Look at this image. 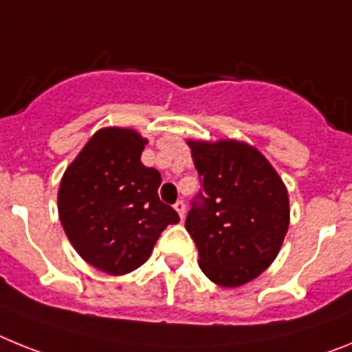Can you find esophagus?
<instances>
[{
	"mask_svg": "<svg viewBox=\"0 0 352 352\" xmlns=\"http://www.w3.org/2000/svg\"><path fill=\"white\" fill-rule=\"evenodd\" d=\"M173 209L177 210V214H179L180 219L186 218V204H184V201H182V200L175 201V206H173Z\"/></svg>",
	"mask_w": 352,
	"mask_h": 352,
	"instance_id": "esophagus-1",
	"label": "esophagus"
}]
</instances>
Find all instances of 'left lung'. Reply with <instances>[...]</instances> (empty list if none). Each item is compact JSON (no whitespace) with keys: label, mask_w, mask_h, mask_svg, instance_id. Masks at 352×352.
Returning <instances> with one entry per match:
<instances>
[{"label":"left lung","mask_w":352,"mask_h":352,"mask_svg":"<svg viewBox=\"0 0 352 352\" xmlns=\"http://www.w3.org/2000/svg\"><path fill=\"white\" fill-rule=\"evenodd\" d=\"M201 180L186 218L198 264L219 287H241L273 264L289 230V193L255 146L237 140H188Z\"/></svg>","instance_id":"obj_1"}]
</instances>
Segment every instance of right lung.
Returning a JSON list of instances; mask_svg holds the SVG:
<instances>
[{
	"label": "right lung",
	"mask_w": 352,
	"mask_h": 352,
	"mask_svg": "<svg viewBox=\"0 0 352 352\" xmlns=\"http://www.w3.org/2000/svg\"><path fill=\"white\" fill-rule=\"evenodd\" d=\"M138 131H97L67 166L58 189V214L85 262L111 276L145 264L155 241L179 214L157 197L161 173L142 163Z\"/></svg>",
	"instance_id": "1"
}]
</instances>
